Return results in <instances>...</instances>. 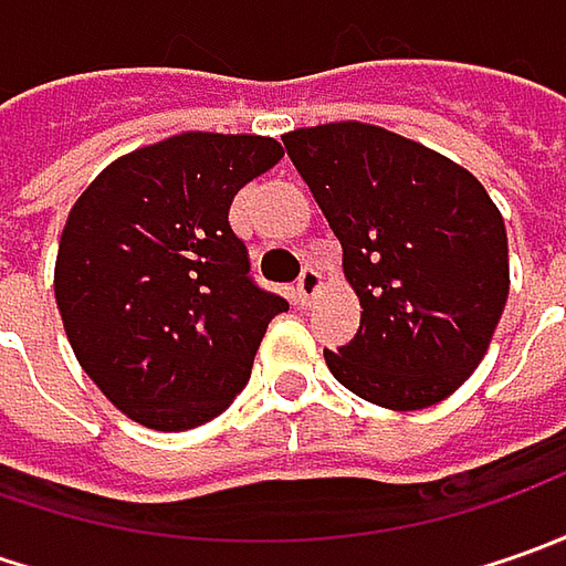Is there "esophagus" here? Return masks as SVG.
<instances>
[{"mask_svg": "<svg viewBox=\"0 0 566 566\" xmlns=\"http://www.w3.org/2000/svg\"><path fill=\"white\" fill-rule=\"evenodd\" d=\"M295 293H298V305H312V298L321 293V273L315 268H305L295 280Z\"/></svg>", "mask_w": 566, "mask_h": 566, "instance_id": "obj_1", "label": "esophagus"}]
</instances>
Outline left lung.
I'll use <instances>...</instances> for the list:
<instances>
[{
  "mask_svg": "<svg viewBox=\"0 0 566 566\" xmlns=\"http://www.w3.org/2000/svg\"><path fill=\"white\" fill-rule=\"evenodd\" d=\"M343 245L361 321L331 375L384 409L450 397L489 353L511 293L507 229L482 182L378 125L331 122L283 135Z\"/></svg>",
  "mask_w": 566,
  "mask_h": 566,
  "instance_id": "1",
  "label": "left lung"
}]
</instances>
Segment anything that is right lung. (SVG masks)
Masks as SVG:
<instances>
[{"mask_svg":"<svg viewBox=\"0 0 566 566\" xmlns=\"http://www.w3.org/2000/svg\"><path fill=\"white\" fill-rule=\"evenodd\" d=\"M280 157L261 135L186 132L119 157L72 207L55 305L81 368L128 419L186 431L249 384L290 302L251 280L229 205Z\"/></svg>","mask_w":566,"mask_h":566,"instance_id":"1","label":"right lung"}]
</instances>
